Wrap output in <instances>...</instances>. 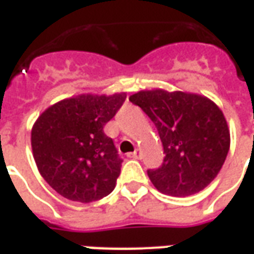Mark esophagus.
<instances>
[{
  "mask_svg": "<svg viewBox=\"0 0 254 254\" xmlns=\"http://www.w3.org/2000/svg\"><path fill=\"white\" fill-rule=\"evenodd\" d=\"M129 158H133V159H140V158H141V151H140V149H136L134 152L129 154Z\"/></svg>",
  "mask_w": 254,
  "mask_h": 254,
  "instance_id": "1",
  "label": "esophagus"
}]
</instances>
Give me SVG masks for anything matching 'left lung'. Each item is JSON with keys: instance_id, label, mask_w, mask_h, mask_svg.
<instances>
[{"instance_id": "8db88e82", "label": "left lung", "mask_w": 254, "mask_h": 254, "mask_svg": "<svg viewBox=\"0 0 254 254\" xmlns=\"http://www.w3.org/2000/svg\"><path fill=\"white\" fill-rule=\"evenodd\" d=\"M129 100L141 107L159 133L165 159L148 170L154 187L171 196H190L218 176L230 148V130L212 100L165 89L140 91Z\"/></svg>"}]
</instances>
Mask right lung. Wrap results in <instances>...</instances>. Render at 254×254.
Instances as JSON below:
<instances>
[{
  "label": "right lung",
  "instance_id": "add662e5",
  "mask_svg": "<svg viewBox=\"0 0 254 254\" xmlns=\"http://www.w3.org/2000/svg\"><path fill=\"white\" fill-rule=\"evenodd\" d=\"M125 92L67 98L38 117L32 154L45 181L67 200L92 202L116 188L122 159L103 127L120 110Z\"/></svg>",
  "mask_w": 254,
  "mask_h": 254
}]
</instances>
